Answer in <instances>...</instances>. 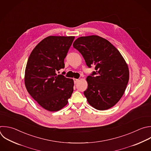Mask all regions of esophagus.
<instances>
[{"label":"esophagus","instance_id":"34e87169","mask_svg":"<svg viewBox=\"0 0 151 151\" xmlns=\"http://www.w3.org/2000/svg\"><path fill=\"white\" fill-rule=\"evenodd\" d=\"M73 81H74V83L76 84L78 83V82L79 81V79H73Z\"/></svg>","mask_w":151,"mask_h":151}]
</instances>
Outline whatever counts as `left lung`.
Here are the masks:
<instances>
[{
  "label": "left lung",
  "instance_id": "obj_1",
  "mask_svg": "<svg viewBox=\"0 0 151 151\" xmlns=\"http://www.w3.org/2000/svg\"><path fill=\"white\" fill-rule=\"evenodd\" d=\"M73 46L88 68L95 66V71L86 78L88 88L83 92L88 103L98 110L113 107L123 96L129 79L123 56L110 42L98 35L81 37Z\"/></svg>",
  "mask_w": 151,
  "mask_h": 151
}]
</instances>
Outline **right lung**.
Returning a JSON list of instances; mask_svg holds the SVG:
<instances>
[{"label": "right lung", "instance_id": "1", "mask_svg": "<svg viewBox=\"0 0 151 151\" xmlns=\"http://www.w3.org/2000/svg\"><path fill=\"white\" fill-rule=\"evenodd\" d=\"M75 37L49 36L33 49L25 72L27 91L38 104L50 111H57L68 103L73 91V80L57 72L65 68L64 59Z\"/></svg>", "mask_w": 151, "mask_h": 151}]
</instances>
